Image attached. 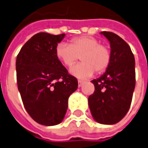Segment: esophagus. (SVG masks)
<instances>
[{"label": "esophagus", "mask_w": 148, "mask_h": 148, "mask_svg": "<svg viewBox=\"0 0 148 148\" xmlns=\"http://www.w3.org/2000/svg\"><path fill=\"white\" fill-rule=\"evenodd\" d=\"M83 84H84V81H78V86H79V87H81V86H83Z\"/></svg>", "instance_id": "esophagus-1"}]
</instances>
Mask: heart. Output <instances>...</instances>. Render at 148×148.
<instances>
[{"mask_svg": "<svg viewBox=\"0 0 148 148\" xmlns=\"http://www.w3.org/2000/svg\"><path fill=\"white\" fill-rule=\"evenodd\" d=\"M56 57L67 67H72L81 57L83 62L71 69L78 78H88L95 71L104 72L110 64L111 53L105 45L90 36H81L71 40L70 45L60 43L55 49Z\"/></svg>", "mask_w": 148, "mask_h": 148, "instance_id": "b5f03b06", "label": "heart"}]
</instances>
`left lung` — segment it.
<instances>
[{
  "mask_svg": "<svg viewBox=\"0 0 148 148\" xmlns=\"http://www.w3.org/2000/svg\"><path fill=\"white\" fill-rule=\"evenodd\" d=\"M111 47V61L106 72L91 82L95 92L89 108L95 121L103 125L119 122L128 112L135 88V60L130 45L113 32H102Z\"/></svg>",
  "mask_w": 148,
  "mask_h": 148,
  "instance_id": "obj_1",
  "label": "left lung"
}]
</instances>
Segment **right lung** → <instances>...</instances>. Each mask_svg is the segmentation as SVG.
<instances>
[{"instance_id":"obj_1","label":"right lung","mask_w":148,"mask_h":148,"mask_svg":"<svg viewBox=\"0 0 148 148\" xmlns=\"http://www.w3.org/2000/svg\"><path fill=\"white\" fill-rule=\"evenodd\" d=\"M64 36L37 33L17 56V84L24 108L35 121L46 126L63 121L68 98L78 87L76 78L68 74L55 54Z\"/></svg>"}]
</instances>
